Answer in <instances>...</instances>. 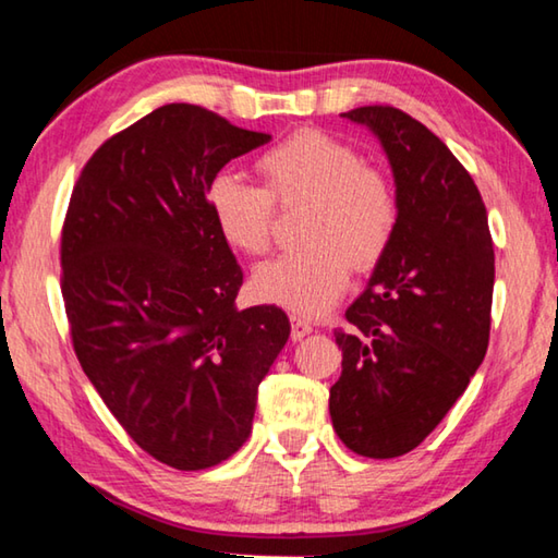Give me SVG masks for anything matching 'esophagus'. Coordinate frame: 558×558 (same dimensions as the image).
I'll return each mask as SVG.
<instances>
[{
  "instance_id": "esophagus-1",
  "label": "esophagus",
  "mask_w": 558,
  "mask_h": 558,
  "mask_svg": "<svg viewBox=\"0 0 558 558\" xmlns=\"http://www.w3.org/2000/svg\"><path fill=\"white\" fill-rule=\"evenodd\" d=\"M290 325H292V332H290V337L295 339V342H300L302 337H307V335L313 332V329H315V325L310 323L307 317H302V315H290Z\"/></svg>"
}]
</instances>
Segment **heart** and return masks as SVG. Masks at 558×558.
I'll return each instance as SVG.
<instances>
[{"label":"heart","mask_w":558,"mask_h":558,"mask_svg":"<svg viewBox=\"0 0 558 558\" xmlns=\"http://www.w3.org/2000/svg\"><path fill=\"white\" fill-rule=\"evenodd\" d=\"M260 184L221 172L206 186V206L223 243L263 256L278 209L305 206V248L256 270L253 288L272 305L319 315L344 295L352 278L379 266L399 231L401 204L391 177L364 165L352 145L327 132L300 130L256 159Z\"/></svg>","instance_id":"b5f03b06"}]
</instances>
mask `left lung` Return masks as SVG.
Listing matches in <instances>:
<instances>
[{
	"mask_svg": "<svg viewBox=\"0 0 558 558\" xmlns=\"http://www.w3.org/2000/svg\"><path fill=\"white\" fill-rule=\"evenodd\" d=\"M342 116L379 137L401 219L349 327L335 329L342 376L329 415L349 450L384 460L421 446L483 364L495 248L470 172L423 122L391 106Z\"/></svg>",
	"mask_w": 558,
	"mask_h": 558,
	"instance_id": "8db88e82",
	"label": "left lung"
}]
</instances>
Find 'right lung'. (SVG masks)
<instances>
[{
  "label": "right lung",
  "instance_id": "obj_1",
  "mask_svg": "<svg viewBox=\"0 0 558 558\" xmlns=\"http://www.w3.org/2000/svg\"><path fill=\"white\" fill-rule=\"evenodd\" d=\"M266 143L169 102L93 153L65 211L75 356L128 436L169 468H214L248 440L258 384L290 337L280 307H235L243 270L206 206L221 167Z\"/></svg>",
  "mask_w": 558,
  "mask_h": 558
}]
</instances>
